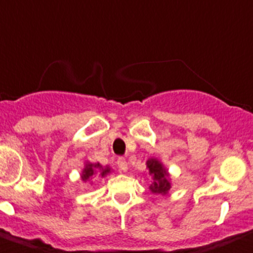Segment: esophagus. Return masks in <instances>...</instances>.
Here are the masks:
<instances>
[{"instance_id":"esophagus-1","label":"esophagus","mask_w":253,"mask_h":253,"mask_svg":"<svg viewBox=\"0 0 253 253\" xmlns=\"http://www.w3.org/2000/svg\"><path fill=\"white\" fill-rule=\"evenodd\" d=\"M116 163H117L120 170H122V172H126V170H127V162H126V159H125V158H118Z\"/></svg>"}]
</instances>
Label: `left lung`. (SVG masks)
<instances>
[{
    "mask_svg": "<svg viewBox=\"0 0 253 253\" xmlns=\"http://www.w3.org/2000/svg\"><path fill=\"white\" fill-rule=\"evenodd\" d=\"M148 168L151 174L154 175V183L150 186L151 192L154 193H167L170 188V183L167 181V170L163 166L155 159H149L146 162Z\"/></svg>",
    "mask_w": 253,
    "mask_h": 253,
    "instance_id": "8db88e82",
    "label": "left lung"
}]
</instances>
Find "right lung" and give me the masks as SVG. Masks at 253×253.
<instances>
[{
	"label": "right lung",
	"mask_w": 253,
	"mask_h": 253,
	"mask_svg": "<svg viewBox=\"0 0 253 253\" xmlns=\"http://www.w3.org/2000/svg\"><path fill=\"white\" fill-rule=\"evenodd\" d=\"M96 168H100V164H87L86 168L83 170V175H81V178H83V181H89L91 177H93V174L95 173V169ZM107 173H109V168H102V172H100V175L102 177H104Z\"/></svg>",
	"instance_id": "obj_1"
}]
</instances>
